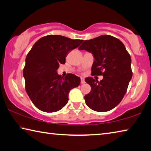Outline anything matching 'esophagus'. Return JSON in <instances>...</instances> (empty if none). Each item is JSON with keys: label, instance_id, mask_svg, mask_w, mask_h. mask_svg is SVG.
<instances>
[{"label": "esophagus", "instance_id": "34e87169", "mask_svg": "<svg viewBox=\"0 0 151 151\" xmlns=\"http://www.w3.org/2000/svg\"><path fill=\"white\" fill-rule=\"evenodd\" d=\"M81 84H84L85 83V81H84V79L83 78H81Z\"/></svg>", "mask_w": 151, "mask_h": 151}]
</instances>
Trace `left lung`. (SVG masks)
<instances>
[{
	"instance_id": "obj_1",
	"label": "left lung",
	"mask_w": 151,
	"mask_h": 151,
	"mask_svg": "<svg viewBox=\"0 0 151 151\" xmlns=\"http://www.w3.org/2000/svg\"><path fill=\"white\" fill-rule=\"evenodd\" d=\"M93 55V75H102L100 81L85 78L91 91L84 96L85 103L92 110H111L121 102L132 78L131 59L123 43L117 38L102 35L85 40L78 48Z\"/></svg>"
}]
</instances>
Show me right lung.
<instances>
[{"mask_svg": "<svg viewBox=\"0 0 151 151\" xmlns=\"http://www.w3.org/2000/svg\"><path fill=\"white\" fill-rule=\"evenodd\" d=\"M83 42L59 35L40 38L27 55L23 70L26 90L34 106L45 112L60 110L68 100V93L77 87L81 78L73 74L65 78L57 74L65 63L67 53Z\"/></svg>", "mask_w": 151, "mask_h": 151, "instance_id": "right-lung-1", "label": "right lung"}]
</instances>
